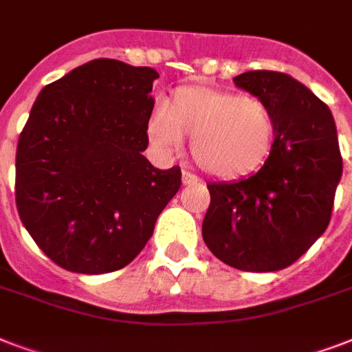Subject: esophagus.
<instances>
[{
    "mask_svg": "<svg viewBox=\"0 0 352 352\" xmlns=\"http://www.w3.org/2000/svg\"><path fill=\"white\" fill-rule=\"evenodd\" d=\"M199 182V177H195L193 173L190 171H182V184H197Z\"/></svg>",
    "mask_w": 352,
    "mask_h": 352,
    "instance_id": "1",
    "label": "esophagus"
}]
</instances>
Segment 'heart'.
<instances>
[{"label":"heart","mask_w":352,"mask_h":352,"mask_svg":"<svg viewBox=\"0 0 352 352\" xmlns=\"http://www.w3.org/2000/svg\"><path fill=\"white\" fill-rule=\"evenodd\" d=\"M182 133H190V149L203 170L219 179H237L256 171L268 157L274 118L259 98L184 85L146 122L148 142L160 159L181 149Z\"/></svg>","instance_id":"heart-1"}]
</instances>
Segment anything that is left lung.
Here are the masks:
<instances>
[{
    "instance_id": "obj_1",
    "label": "left lung",
    "mask_w": 352,
    "mask_h": 352,
    "mask_svg": "<svg viewBox=\"0 0 352 352\" xmlns=\"http://www.w3.org/2000/svg\"><path fill=\"white\" fill-rule=\"evenodd\" d=\"M234 84L267 104L274 144L257 173L208 184L203 239L230 267L274 272L303 256L329 226L344 168L336 124L331 109L289 74L248 71Z\"/></svg>"
}]
</instances>
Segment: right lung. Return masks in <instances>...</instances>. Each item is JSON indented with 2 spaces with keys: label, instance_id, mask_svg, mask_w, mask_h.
I'll use <instances>...</instances> for the list:
<instances>
[{
  "label": "right lung",
  "instance_id": "add662e5",
  "mask_svg": "<svg viewBox=\"0 0 352 352\" xmlns=\"http://www.w3.org/2000/svg\"><path fill=\"white\" fill-rule=\"evenodd\" d=\"M151 67L98 58L45 85L16 149V206L41 252L78 274L124 268L181 188V168H153L146 122Z\"/></svg>",
  "mask_w": 352,
  "mask_h": 352
}]
</instances>
